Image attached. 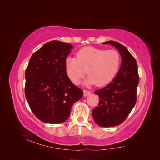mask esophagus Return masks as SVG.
Listing matches in <instances>:
<instances>
[{"mask_svg":"<svg viewBox=\"0 0 160 160\" xmlns=\"http://www.w3.org/2000/svg\"><path fill=\"white\" fill-rule=\"evenodd\" d=\"M83 93H84V94H83L84 97H86V96L89 95V94H91V91H88V90H83Z\"/></svg>","mask_w":160,"mask_h":160,"instance_id":"obj_1","label":"esophagus"}]
</instances>
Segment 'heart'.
<instances>
[{
  "label": "heart",
  "mask_w": 160,
  "mask_h": 160,
  "mask_svg": "<svg viewBox=\"0 0 160 160\" xmlns=\"http://www.w3.org/2000/svg\"><path fill=\"white\" fill-rule=\"evenodd\" d=\"M121 62L122 58L118 51L86 47L77 51L76 57H67L65 67L67 75L74 83L83 79L88 71L89 77L86 83L102 87L113 79Z\"/></svg>",
  "instance_id": "b5f03b06"
}]
</instances>
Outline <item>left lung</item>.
I'll return each instance as SVG.
<instances>
[{
    "instance_id": "left-lung-1",
    "label": "left lung",
    "mask_w": 160,
    "mask_h": 160,
    "mask_svg": "<svg viewBox=\"0 0 160 160\" xmlns=\"http://www.w3.org/2000/svg\"><path fill=\"white\" fill-rule=\"evenodd\" d=\"M103 44L115 47L122 58L119 71L113 80L95 91L99 101L92 111L93 119L99 126L108 128L123 123L133 109L137 101L139 77L136 60L126 47L113 41Z\"/></svg>"
}]
</instances>
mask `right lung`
Masks as SVG:
<instances>
[{"mask_svg": "<svg viewBox=\"0 0 160 160\" xmlns=\"http://www.w3.org/2000/svg\"><path fill=\"white\" fill-rule=\"evenodd\" d=\"M72 49L69 43L48 42L31 56L26 69V99L32 113L45 123L65 122L72 105L83 95L66 72L65 61Z\"/></svg>", "mask_w": 160, "mask_h": 160, "instance_id": "obj_1", "label": "right lung"}]
</instances>
